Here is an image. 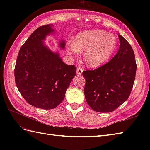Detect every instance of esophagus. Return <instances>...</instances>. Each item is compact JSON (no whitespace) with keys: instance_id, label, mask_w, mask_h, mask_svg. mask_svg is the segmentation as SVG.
Here are the masks:
<instances>
[{"instance_id":"1","label":"esophagus","mask_w":150,"mask_h":150,"mask_svg":"<svg viewBox=\"0 0 150 150\" xmlns=\"http://www.w3.org/2000/svg\"><path fill=\"white\" fill-rule=\"evenodd\" d=\"M82 71H83V69H82L81 67H80V66H77V73L78 75H81L82 73Z\"/></svg>"}]
</instances>
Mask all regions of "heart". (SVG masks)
Here are the masks:
<instances>
[{
  "label": "heart",
  "instance_id": "b5f03b06",
  "mask_svg": "<svg viewBox=\"0 0 150 150\" xmlns=\"http://www.w3.org/2000/svg\"><path fill=\"white\" fill-rule=\"evenodd\" d=\"M117 41L112 33L101 30L84 31L79 33L73 42L67 44V52L77 55L84 50L86 63L95 68L106 62L117 48Z\"/></svg>",
  "mask_w": 150,
  "mask_h": 150
}]
</instances>
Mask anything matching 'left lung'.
<instances>
[{
	"instance_id": "8db88e82",
	"label": "left lung",
	"mask_w": 150,
	"mask_h": 150,
	"mask_svg": "<svg viewBox=\"0 0 150 150\" xmlns=\"http://www.w3.org/2000/svg\"><path fill=\"white\" fill-rule=\"evenodd\" d=\"M120 47L109 62L94 70H86L85 98L92 110L112 112L122 104L132 90L137 64L131 45L119 35Z\"/></svg>"
}]
</instances>
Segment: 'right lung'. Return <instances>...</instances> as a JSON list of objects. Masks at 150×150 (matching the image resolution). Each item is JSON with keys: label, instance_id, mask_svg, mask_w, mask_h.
<instances>
[{"label": "right lung", "instance_id": "1", "mask_svg": "<svg viewBox=\"0 0 150 150\" xmlns=\"http://www.w3.org/2000/svg\"><path fill=\"white\" fill-rule=\"evenodd\" d=\"M52 24L35 30L21 47L14 69L16 86L28 104L44 110L55 108L65 97L66 90L77 72L59 54L44 46L42 40L53 31ZM60 46L64 47L61 42Z\"/></svg>", "mask_w": 150, "mask_h": 150}]
</instances>
